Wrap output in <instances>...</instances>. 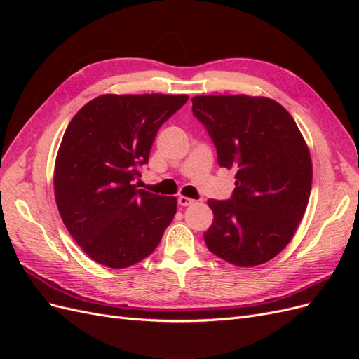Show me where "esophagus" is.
<instances>
[{
  "label": "esophagus",
  "mask_w": 359,
  "mask_h": 359,
  "mask_svg": "<svg viewBox=\"0 0 359 359\" xmlns=\"http://www.w3.org/2000/svg\"><path fill=\"white\" fill-rule=\"evenodd\" d=\"M178 203H180L181 206H189V205L194 203V201L190 199V198H187V196H180V198H178Z\"/></svg>",
  "instance_id": "1"
}]
</instances>
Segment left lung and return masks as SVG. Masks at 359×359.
Returning <instances> with one entry per match:
<instances>
[{
    "mask_svg": "<svg viewBox=\"0 0 359 359\" xmlns=\"http://www.w3.org/2000/svg\"><path fill=\"white\" fill-rule=\"evenodd\" d=\"M191 102L219 165L235 170L232 198L208 201L214 220L205 244L236 266L265 264L290 243L307 208L313 166L306 140L268 97L196 95Z\"/></svg>",
    "mask_w": 359,
    "mask_h": 359,
    "instance_id": "8db88e82",
    "label": "left lung"
}]
</instances>
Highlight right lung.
I'll return each instance as SVG.
<instances>
[{
    "instance_id": "1",
    "label": "right lung",
    "mask_w": 359,
    "mask_h": 359,
    "mask_svg": "<svg viewBox=\"0 0 359 359\" xmlns=\"http://www.w3.org/2000/svg\"><path fill=\"white\" fill-rule=\"evenodd\" d=\"M187 100L186 94H103L70 121L55 160V201L73 240L95 262L127 268L158 245L177 199L133 181L161 124Z\"/></svg>"
}]
</instances>
